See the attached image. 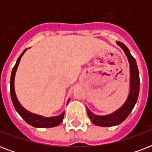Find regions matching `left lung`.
<instances>
[{
  "label": "left lung",
  "instance_id": "left-lung-1",
  "mask_svg": "<svg viewBox=\"0 0 152 152\" xmlns=\"http://www.w3.org/2000/svg\"><path fill=\"white\" fill-rule=\"evenodd\" d=\"M118 46L121 47L129 62L130 67V91L129 97L125 102V104L121 107L119 110L115 111L114 113L106 116H97L94 115L92 113L87 110L88 115L91 121L95 125L103 127H109V126H114L118 125L123 122L128 118L130 113L132 112V109L134 108L135 105L137 103V99L139 96L140 92V76L139 70L137 67V61L131 53L129 49L126 47L125 44L117 42Z\"/></svg>",
  "mask_w": 152,
  "mask_h": 152
}]
</instances>
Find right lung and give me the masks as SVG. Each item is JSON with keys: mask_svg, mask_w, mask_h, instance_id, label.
I'll use <instances>...</instances> for the list:
<instances>
[{"mask_svg": "<svg viewBox=\"0 0 152 152\" xmlns=\"http://www.w3.org/2000/svg\"><path fill=\"white\" fill-rule=\"evenodd\" d=\"M27 50V49L23 50V52L20 54L19 58L17 59V61L15 63V66L13 67L12 74H11V79H10V94L11 98H12V101L13 106L15 107V110L17 111L18 113L20 114L23 120L29 125L34 126L36 128H52L55 127L57 125H60L61 121H63L64 118V113H62L61 115L57 116V117H53V118H44L42 116L36 115L34 113H31L26 110L20 104L19 101L17 100V98L15 96V89H14V80H15V75L17 67L19 65V63L20 61V58L22 57L25 51ZM69 100L68 101V102Z\"/></svg>", "mask_w": 152, "mask_h": 152, "instance_id": "add662e5", "label": "right lung"}]
</instances>
